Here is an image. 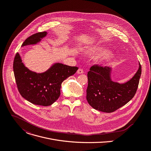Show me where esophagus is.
I'll return each instance as SVG.
<instances>
[{
    "label": "esophagus",
    "instance_id": "obj_1",
    "mask_svg": "<svg viewBox=\"0 0 151 151\" xmlns=\"http://www.w3.org/2000/svg\"><path fill=\"white\" fill-rule=\"evenodd\" d=\"M84 73V70H83V69H82V68H79V69L78 70V71H77V73H78V74H82V73Z\"/></svg>",
    "mask_w": 151,
    "mask_h": 151
}]
</instances>
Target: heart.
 <instances>
[{"instance_id":"b5f03b06","label":"heart","mask_w":151,"mask_h":151,"mask_svg":"<svg viewBox=\"0 0 151 151\" xmlns=\"http://www.w3.org/2000/svg\"><path fill=\"white\" fill-rule=\"evenodd\" d=\"M87 53L90 54H95V55H105L106 53V50L105 49H102L101 48H91L88 49Z\"/></svg>"}]
</instances>
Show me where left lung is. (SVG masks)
I'll return each instance as SVG.
<instances>
[{
    "mask_svg": "<svg viewBox=\"0 0 151 151\" xmlns=\"http://www.w3.org/2000/svg\"><path fill=\"white\" fill-rule=\"evenodd\" d=\"M111 68L94 65L87 73V100L94 109L102 112L112 113L130 101L137 90L142 67L127 83L120 84L111 78Z\"/></svg>",
    "mask_w": 151,
    "mask_h": 151,
    "instance_id": "obj_1",
    "label": "left lung"
}]
</instances>
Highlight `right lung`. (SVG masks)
Returning a JSON list of instances; mask_svg holds the SVG:
<instances>
[{
    "label": "right lung",
    "mask_w": 151,
    "mask_h": 151,
    "mask_svg": "<svg viewBox=\"0 0 151 151\" xmlns=\"http://www.w3.org/2000/svg\"><path fill=\"white\" fill-rule=\"evenodd\" d=\"M46 32H38L25 40L22 46L35 45L46 36ZM78 67L57 63L49 69L41 73L29 70L22 63L17 53L13 63V70L20 94L31 103L49 106L55 102L60 96L63 82L74 75Z\"/></svg>",
    "instance_id": "add662e5"
}]
</instances>
